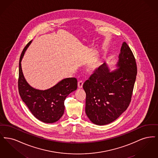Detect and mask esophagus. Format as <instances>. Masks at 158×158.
<instances>
[{"instance_id":"obj_1","label":"esophagus","mask_w":158,"mask_h":158,"mask_svg":"<svg viewBox=\"0 0 158 158\" xmlns=\"http://www.w3.org/2000/svg\"><path fill=\"white\" fill-rule=\"evenodd\" d=\"M82 85H83V81H79L78 82V87L80 88V89H81L82 87Z\"/></svg>"}]
</instances>
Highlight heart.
<instances>
[{
    "mask_svg": "<svg viewBox=\"0 0 158 158\" xmlns=\"http://www.w3.org/2000/svg\"><path fill=\"white\" fill-rule=\"evenodd\" d=\"M100 66V63L99 62H96L93 63L89 67V71L91 73H94L97 71Z\"/></svg>",
    "mask_w": 158,
    "mask_h": 158,
    "instance_id": "b5f03b06",
    "label": "heart"
}]
</instances>
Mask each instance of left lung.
<instances>
[{"label":"left lung","instance_id":"obj_1","mask_svg":"<svg viewBox=\"0 0 158 158\" xmlns=\"http://www.w3.org/2000/svg\"><path fill=\"white\" fill-rule=\"evenodd\" d=\"M118 69L110 71L104 62L83 84L86 93L85 113L90 121L105 125L116 120L131 103L137 75L135 56L124 42Z\"/></svg>","mask_w":158,"mask_h":158}]
</instances>
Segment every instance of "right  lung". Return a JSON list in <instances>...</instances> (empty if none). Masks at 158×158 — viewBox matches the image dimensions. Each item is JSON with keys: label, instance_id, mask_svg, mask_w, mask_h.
<instances>
[{"label": "right lung", "instance_id": "add662e5", "mask_svg": "<svg viewBox=\"0 0 158 158\" xmlns=\"http://www.w3.org/2000/svg\"><path fill=\"white\" fill-rule=\"evenodd\" d=\"M32 41L24 48L19 64L18 89L22 101L37 119L47 123L57 122L63 115L66 97L77 89L76 78L62 80L52 87L45 90L35 89L26 81L21 67V61Z\"/></svg>", "mask_w": 158, "mask_h": 158}]
</instances>
